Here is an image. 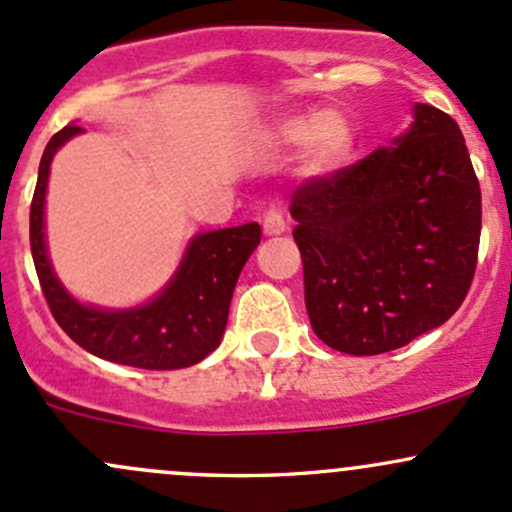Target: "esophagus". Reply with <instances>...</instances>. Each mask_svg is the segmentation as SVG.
Returning a JSON list of instances; mask_svg holds the SVG:
<instances>
[{"mask_svg":"<svg viewBox=\"0 0 512 512\" xmlns=\"http://www.w3.org/2000/svg\"><path fill=\"white\" fill-rule=\"evenodd\" d=\"M262 230H265V235H282L287 230V220L279 211H267L262 218Z\"/></svg>","mask_w":512,"mask_h":512,"instance_id":"1","label":"esophagus"}]
</instances>
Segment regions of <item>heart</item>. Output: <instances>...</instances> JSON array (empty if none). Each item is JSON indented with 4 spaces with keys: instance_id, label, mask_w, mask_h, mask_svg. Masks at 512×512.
<instances>
[{
    "instance_id": "obj_1",
    "label": "heart",
    "mask_w": 512,
    "mask_h": 512,
    "mask_svg": "<svg viewBox=\"0 0 512 512\" xmlns=\"http://www.w3.org/2000/svg\"><path fill=\"white\" fill-rule=\"evenodd\" d=\"M358 144V127L348 112L326 110L284 112L257 134V147L272 157L301 149V171L309 179H326L348 164Z\"/></svg>"
}]
</instances>
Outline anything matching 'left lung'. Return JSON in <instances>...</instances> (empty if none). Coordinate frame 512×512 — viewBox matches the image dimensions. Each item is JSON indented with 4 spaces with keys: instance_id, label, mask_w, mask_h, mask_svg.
Here are the masks:
<instances>
[{
    "instance_id": "obj_1",
    "label": "left lung",
    "mask_w": 512,
    "mask_h": 512,
    "mask_svg": "<svg viewBox=\"0 0 512 512\" xmlns=\"http://www.w3.org/2000/svg\"><path fill=\"white\" fill-rule=\"evenodd\" d=\"M390 147L292 196L311 328L333 351L378 355L449 321L481 240V188L459 125L417 102Z\"/></svg>"
}]
</instances>
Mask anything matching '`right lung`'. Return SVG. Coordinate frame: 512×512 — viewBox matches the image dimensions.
I'll return each mask as SVG.
<instances>
[{
  "instance_id": "right-lung-1",
  "label": "right lung",
  "mask_w": 512,
  "mask_h": 512,
  "mask_svg": "<svg viewBox=\"0 0 512 512\" xmlns=\"http://www.w3.org/2000/svg\"><path fill=\"white\" fill-rule=\"evenodd\" d=\"M80 132V127L66 125L53 134L43 149L31 201V255L53 319L80 348L112 363L144 370H179L201 363L223 338L235 284L247 257L260 245V225L245 223L196 235L179 270L147 304L132 309L80 304L53 272L43 233L51 161Z\"/></svg>"
}]
</instances>
